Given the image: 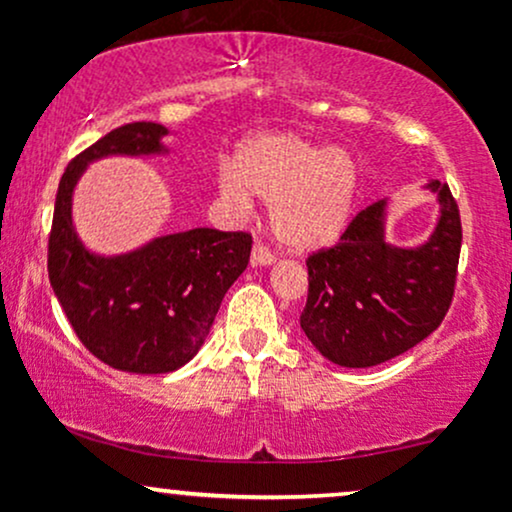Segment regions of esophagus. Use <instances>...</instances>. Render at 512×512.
<instances>
[{
	"label": "esophagus",
	"instance_id": "esophagus-1",
	"mask_svg": "<svg viewBox=\"0 0 512 512\" xmlns=\"http://www.w3.org/2000/svg\"><path fill=\"white\" fill-rule=\"evenodd\" d=\"M250 264L252 267H269V264H274V255L264 245H255L250 255Z\"/></svg>",
	"mask_w": 512,
	"mask_h": 512
}]
</instances>
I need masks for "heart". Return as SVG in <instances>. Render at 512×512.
Returning <instances> with one entry per match:
<instances>
[{
  "label": "heart",
  "mask_w": 512,
  "mask_h": 512,
  "mask_svg": "<svg viewBox=\"0 0 512 512\" xmlns=\"http://www.w3.org/2000/svg\"><path fill=\"white\" fill-rule=\"evenodd\" d=\"M361 173L346 149H325L293 132L255 134L221 168L219 192L231 207L252 209V197L272 204L274 238L291 252L330 248L354 214Z\"/></svg>",
  "instance_id": "heart-1"
}]
</instances>
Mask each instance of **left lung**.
Segmentation results:
<instances>
[{"label": "left lung", "instance_id": "obj_1", "mask_svg": "<svg viewBox=\"0 0 512 512\" xmlns=\"http://www.w3.org/2000/svg\"><path fill=\"white\" fill-rule=\"evenodd\" d=\"M424 190L438 199L436 226L424 243L387 240L385 197L351 221L339 245L308 257L301 330L327 361L380 366L443 322L455 291L462 223L448 185L428 180Z\"/></svg>", "mask_w": 512, "mask_h": 512}]
</instances>
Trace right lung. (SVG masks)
Instances as JSON below:
<instances>
[{
	"label": "right lung",
	"mask_w": 512,
	"mask_h": 512,
	"mask_svg": "<svg viewBox=\"0 0 512 512\" xmlns=\"http://www.w3.org/2000/svg\"><path fill=\"white\" fill-rule=\"evenodd\" d=\"M168 134L156 122H132L88 146L64 170L52 216V291L81 344L127 373H173L185 366L202 349L223 296L250 260L248 233L216 228L168 233L120 255H98L79 238L72 204L88 163L166 156Z\"/></svg>",
	"instance_id": "right-lung-1"
}]
</instances>
